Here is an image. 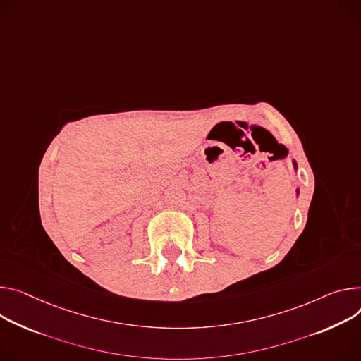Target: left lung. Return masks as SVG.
<instances>
[{
	"label": "left lung",
	"instance_id": "left-lung-1",
	"mask_svg": "<svg viewBox=\"0 0 361 361\" xmlns=\"http://www.w3.org/2000/svg\"><path fill=\"white\" fill-rule=\"evenodd\" d=\"M292 166H293V170H295V173H298V164H297V161L292 159ZM297 195H300V187L297 188Z\"/></svg>",
	"mask_w": 361,
	"mask_h": 361
}]
</instances>
